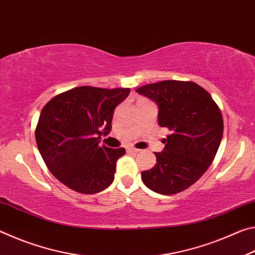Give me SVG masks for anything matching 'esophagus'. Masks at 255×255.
<instances>
[{"label": "esophagus", "instance_id": "esophagus-1", "mask_svg": "<svg viewBox=\"0 0 255 255\" xmlns=\"http://www.w3.org/2000/svg\"><path fill=\"white\" fill-rule=\"evenodd\" d=\"M127 152H129V153H138V152H139V149H137L135 147H128Z\"/></svg>", "mask_w": 255, "mask_h": 255}]
</instances>
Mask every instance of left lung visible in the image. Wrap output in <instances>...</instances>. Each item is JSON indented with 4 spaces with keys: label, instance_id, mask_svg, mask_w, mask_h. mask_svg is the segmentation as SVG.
Listing matches in <instances>:
<instances>
[{
    "label": "left lung",
    "instance_id": "8db88e82",
    "mask_svg": "<svg viewBox=\"0 0 255 255\" xmlns=\"http://www.w3.org/2000/svg\"><path fill=\"white\" fill-rule=\"evenodd\" d=\"M158 107L157 123L171 133L156 164L141 172L148 189L174 195L188 189L208 170L221 145L223 116L210 94L193 82L162 81L136 90Z\"/></svg>",
    "mask_w": 255,
    "mask_h": 255
}]
</instances>
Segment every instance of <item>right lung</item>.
<instances>
[{
    "label": "right lung",
    "instance_id": "obj_1",
    "mask_svg": "<svg viewBox=\"0 0 255 255\" xmlns=\"http://www.w3.org/2000/svg\"><path fill=\"white\" fill-rule=\"evenodd\" d=\"M130 89L80 86L58 94L41 110L36 128L38 149L48 170L76 192L91 195L115 179L125 148L101 146L111 131L114 110Z\"/></svg>",
    "mask_w": 255,
    "mask_h": 255
}]
</instances>
